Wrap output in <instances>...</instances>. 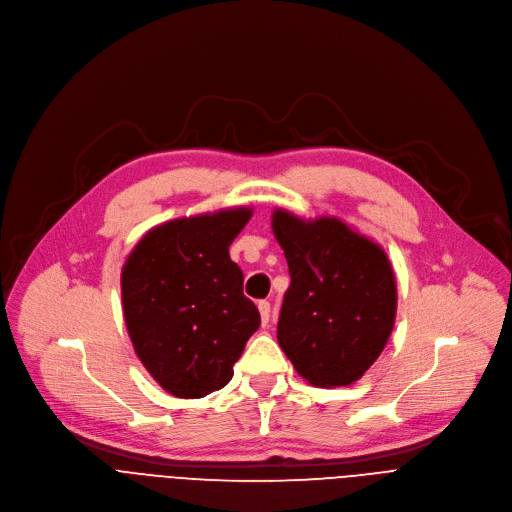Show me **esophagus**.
<instances>
[{
  "instance_id": "obj_1",
  "label": "esophagus",
  "mask_w": 512,
  "mask_h": 512,
  "mask_svg": "<svg viewBox=\"0 0 512 512\" xmlns=\"http://www.w3.org/2000/svg\"><path fill=\"white\" fill-rule=\"evenodd\" d=\"M257 309H259V315H261L263 325H267V321H269V313H271V306H269V302H267V300H261V302L257 304Z\"/></svg>"
}]
</instances>
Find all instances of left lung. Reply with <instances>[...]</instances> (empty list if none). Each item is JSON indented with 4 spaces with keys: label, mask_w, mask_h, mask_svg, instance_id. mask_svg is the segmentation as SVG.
<instances>
[{
    "label": "left lung",
    "mask_w": 512,
    "mask_h": 512,
    "mask_svg": "<svg viewBox=\"0 0 512 512\" xmlns=\"http://www.w3.org/2000/svg\"><path fill=\"white\" fill-rule=\"evenodd\" d=\"M271 228L290 269L280 348L315 387L356 383L395 325L397 284L387 253L339 218L302 220L274 210Z\"/></svg>",
    "instance_id": "obj_1"
}]
</instances>
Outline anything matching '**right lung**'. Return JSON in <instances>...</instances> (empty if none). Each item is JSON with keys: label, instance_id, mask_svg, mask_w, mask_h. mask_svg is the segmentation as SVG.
Listing matches in <instances>:
<instances>
[{"label": "right lung", "instance_id": "1", "mask_svg": "<svg viewBox=\"0 0 512 512\" xmlns=\"http://www.w3.org/2000/svg\"><path fill=\"white\" fill-rule=\"evenodd\" d=\"M251 216V208H228L164 222L142 236L123 265L133 350L170 395L197 399L228 385L261 325L228 253Z\"/></svg>", "mask_w": 512, "mask_h": 512}]
</instances>
